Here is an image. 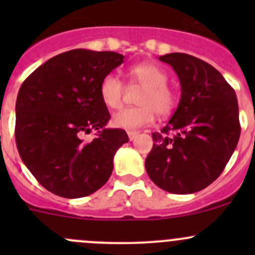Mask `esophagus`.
<instances>
[{"label":"esophagus","mask_w":255,"mask_h":255,"mask_svg":"<svg viewBox=\"0 0 255 255\" xmlns=\"http://www.w3.org/2000/svg\"><path fill=\"white\" fill-rule=\"evenodd\" d=\"M127 134H128V138H129V140H133V139H135V138H137V135L139 134V133L135 132V130H128Z\"/></svg>","instance_id":"34e87169"}]
</instances>
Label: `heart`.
Segmentation results:
<instances>
[{"label":"heart","instance_id":"b5f03b06","mask_svg":"<svg viewBox=\"0 0 255 255\" xmlns=\"http://www.w3.org/2000/svg\"><path fill=\"white\" fill-rule=\"evenodd\" d=\"M129 76L133 81L142 85L143 90L138 97V107H126L113 113V127L134 130L153 122L155 112L166 116L175 106V95L166 86L168 75L155 64L144 63L132 66ZM125 85L116 74L110 73L101 80L100 96L109 109H118L122 105Z\"/></svg>","mask_w":255,"mask_h":255}]
</instances>
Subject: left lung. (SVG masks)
Listing matches in <instances>:
<instances>
[{
	"label": "left lung",
	"mask_w": 255,
	"mask_h": 255,
	"mask_svg": "<svg viewBox=\"0 0 255 255\" xmlns=\"http://www.w3.org/2000/svg\"><path fill=\"white\" fill-rule=\"evenodd\" d=\"M176 73V111L145 159L151 181L165 191L194 194L212 184L232 156L241 134L236 92L212 65L184 53L159 56ZM169 131L176 135L167 137Z\"/></svg>",
	"instance_id": "1"
}]
</instances>
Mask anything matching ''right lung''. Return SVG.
Here are the masks:
<instances>
[{
    "label": "right lung",
    "mask_w": 255,
    "mask_h": 255,
    "mask_svg": "<svg viewBox=\"0 0 255 255\" xmlns=\"http://www.w3.org/2000/svg\"><path fill=\"white\" fill-rule=\"evenodd\" d=\"M115 51L74 49L53 56L20 86L16 143L28 170L48 191L79 199L104 186L113 156L128 135L106 128L110 116L100 96L101 80L123 63ZM98 130L84 143L82 135Z\"/></svg>",
    "instance_id": "1"
}]
</instances>
